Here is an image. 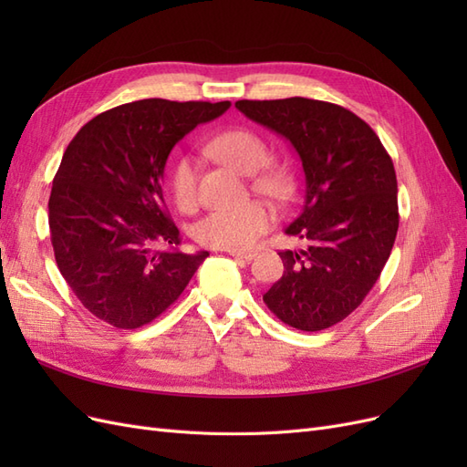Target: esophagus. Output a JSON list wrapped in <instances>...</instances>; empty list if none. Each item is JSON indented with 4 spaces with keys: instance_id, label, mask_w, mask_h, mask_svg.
Segmentation results:
<instances>
[{
    "instance_id": "obj_1",
    "label": "esophagus",
    "mask_w": 467,
    "mask_h": 467,
    "mask_svg": "<svg viewBox=\"0 0 467 467\" xmlns=\"http://www.w3.org/2000/svg\"><path fill=\"white\" fill-rule=\"evenodd\" d=\"M228 255L235 257V259H244V261H251L253 257L257 255L255 251H235V249H228Z\"/></svg>"
}]
</instances>
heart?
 Segmentation results:
<instances>
[{
    "mask_svg": "<svg viewBox=\"0 0 467 467\" xmlns=\"http://www.w3.org/2000/svg\"><path fill=\"white\" fill-rule=\"evenodd\" d=\"M206 151L212 158L251 175V189L275 204H288L294 196V179L285 165L266 163L268 146L249 129H230L210 140ZM169 191L175 206L191 212L199 201L196 165L189 158L175 161L169 177ZM273 225V214L263 202L216 208L194 225L196 242L214 249H247Z\"/></svg>",
    "mask_w": 467,
    "mask_h": 467,
    "instance_id": "1",
    "label": "heart"
}]
</instances>
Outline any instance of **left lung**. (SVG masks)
I'll return each mask as SVG.
<instances>
[{"mask_svg": "<svg viewBox=\"0 0 467 467\" xmlns=\"http://www.w3.org/2000/svg\"><path fill=\"white\" fill-rule=\"evenodd\" d=\"M235 107L290 140L306 173L304 210L286 234L307 247L278 253L285 273L263 302L294 329H327L362 304L389 259L400 228L393 161L341 105L290 97Z\"/></svg>", "mask_w": 467, "mask_h": 467, "instance_id": "1", "label": "left lung"}]
</instances>
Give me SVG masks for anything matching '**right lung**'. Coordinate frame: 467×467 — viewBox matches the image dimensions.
Masks as SVG:
<instances>
[{
  "label": "right lung",
  "instance_id": "obj_1",
  "mask_svg": "<svg viewBox=\"0 0 467 467\" xmlns=\"http://www.w3.org/2000/svg\"><path fill=\"white\" fill-rule=\"evenodd\" d=\"M230 101L142 99L101 112L67 144L48 201L67 286L101 321L138 329L175 304L208 251L181 253L161 179L169 153Z\"/></svg>",
  "mask_w": 467,
  "mask_h": 467
}]
</instances>
